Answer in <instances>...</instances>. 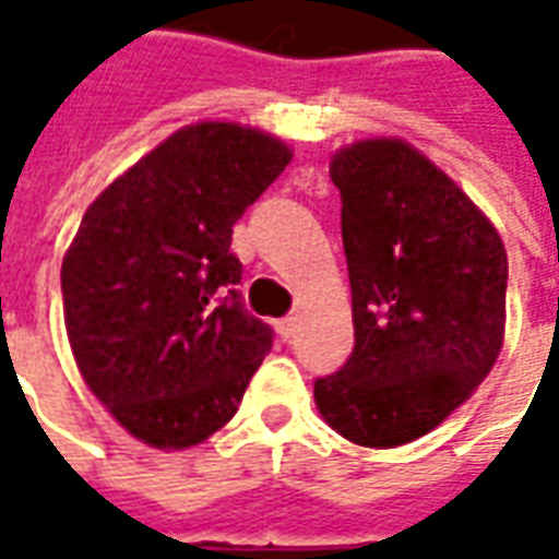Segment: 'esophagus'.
<instances>
[{"label": "esophagus", "instance_id": "34e87169", "mask_svg": "<svg viewBox=\"0 0 559 559\" xmlns=\"http://www.w3.org/2000/svg\"><path fill=\"white\" fill-rule=\"evenodd\" d=\"M278 332H281V338H290L293 332H296V317H293V314L281 317V320H278Z\"/></svg>", "mask_w": 559, "mask_h": 559}]
</instances>
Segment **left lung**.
<instances>
[{"label":"left lung","instance_id":"obj_1","mask_svg":"<svg viewBox=\"0 0 559 559\" xmlns=\"http://www.w3.org/2000/svg\"><path fill=\"white\" fill-rule=\"evenodd\" d=\"M356 344L317 377L320 416L353 443L404 445L469 399L500 356L509 263L491 221L401 140L332 158Z\"/></svg>","mask_w":559,"mask_h":559}]
</instances>
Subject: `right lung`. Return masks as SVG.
<instances>
[{
  "label": "right lung",
  "instance_id": "1",
  "mask_svg": "<svg viewBox=\"0 0 559 559\" xmlns=\"http://www.w3.org/2000/svg\"><path fill=\"white\" fill-rule=\"evenodd\" d=\"M287 164L290 148L254 128L188 126L80 221L62 263L68 341L95 399L143 443H203L272 350L230 242Z\"/></svg>",
  "mask_w": 559,
  "mask_h": 559
}]
</instances>
